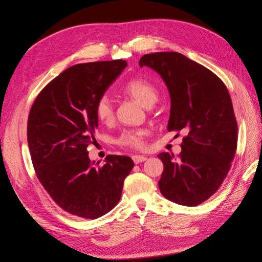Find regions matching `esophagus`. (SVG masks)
<instances>
[{
	"instance_id": "esophagus-1",
	"label": "esophagus",
	"mask_w": 262,
	"mask_h": 262,
	"mask_svg": "<svg viewBox=\"0 0 262 262\" xmlns=\"http://www.w3.org/2000/svg\"><path fill=\"white\" fill-rule=\"evenodd\" d=\"M132 160L136 164H140L142 162L146 161V157L143 155H134V156H132Z\"/></svg>"
}]
</instances>
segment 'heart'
Masks as SVG:
<instances>
[{
	"label": "heart",
	"mask_w": 262,
	"mask_h": 262,
	"mask_svg": "<svg viewBox=\"0 0 262 262\" xmlns=\"http://www.w3.org/2000/svg\"><path fill=\"white\" fill-rule=\"evenodd\" d=\"M123 92L129 96L136 98L142 106L150 107L154 105L158 93L156 87L143 78H134L123 86ZM95 115L102 123H109L114 120V104L107 95L100 96L95 105ZM146 130L144 129H126L117 139V144L124 147L142 148L144 146V138Z\"/></svg>",
	"instance_id": "b5f03b06"
}]
</instances>
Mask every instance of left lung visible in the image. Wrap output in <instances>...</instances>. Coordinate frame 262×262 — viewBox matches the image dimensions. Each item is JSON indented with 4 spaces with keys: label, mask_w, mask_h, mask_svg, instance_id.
<instances>
[{
    "label": "left lung",
    "mask_w": 262,
    "mask_h": 262,
    "mask_svg": "<svg viewBox=\"0 0 262 262\" xmlns=\"http://www.w3.org/2000/svg\"><path fill=\"white\" fill-rule=\"evenodd\" d=\"M161 75L170 96L167 130L184 131L181 153L157 156L164 164L158 187L172 202L194 207L215 193L231 168L237 147V122L231 96L212 71L178 52L140 59Z\"/></svg>",
    "instance_id": "obj_1"
}]
</instances>
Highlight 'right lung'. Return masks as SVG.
I'll list each match as a JSON object with an SVG mask.
<instances>
[{
	"mask_svg": "<svg viewBox=\"0 0 262 262\" xmlns=\"http://www.w3.org/2000/svg\"><path fill=\"white\" fill-rule=\"evenodd\" d=\"M126 67L124 60L83 63L67 69L38 95L30 109L27 142L36 175L64 211L97 219L121 198L123 181L134 163L108 155L91 162L98 119L95 105Z\"/></svg>",
	"mask_w": 262,
	"mask_h": 262,
	"instance_id": "1",
	"label": "right lung"
}]
</instances>
